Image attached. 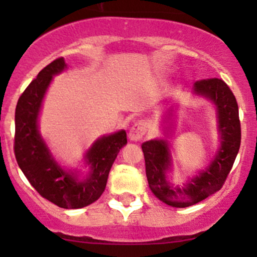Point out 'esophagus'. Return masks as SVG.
<instances>
[{
	"label": "esophagus",
	"instance_id": "34e87169",
	"mask_svg": "<svg viewBox=\"0 0 257 257\" xmlns=\"http://www.w3.org/2000/svg\"><path fill=\"white\" fill-rule=\"evenodd\" d=\"M146 132L147 129H146L145 122L140 120V122H137L131 128V131H129V139H131L132 141L141 140L144 135L146 134Z\"/></svg>",
	"mask_w": 257,
	"mask_h": 257
}]
</instances>
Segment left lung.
Returning a JSON list of instances; mask_svg holds the SVG:
<instances>
[{
	"instance_id": "8db88e82",
	"label": "left lung",
	"mask_w": 257,
	"mask_h": 257,
	"mask_svg": "<svg viewBox=\"0 0 257 257\" xmlns=\"http://www.w3.org/2000/svg\"><path fill=\"white\" fill-rule=\"evenodd\" d=\"M194 91L209 98L216 105L221 133V149L208 169L191 180L185 188L168 184L166 172L170 156L166 141L150 140L141 145L145 157L149 187L161 202L174 208H186L199 203L221 190L240 147V120L235 96L222 79L205 78L194 83Z\"/></svg>"
}]
</instances>
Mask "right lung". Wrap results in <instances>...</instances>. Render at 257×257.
I'll use <instances>...</instances> for the list:
<instances>
[{"label":"right lung","mask_w":257,"mask_h":257,"mask_svg":"<svg viewBox=\"0 0 257 257\" xmlns=\"http://www.w3.org/2000/svg\"><path fill=\"white\" fill-rule=\"evenodd\" d=\"M65 67L64 58L55 59L38 72L20 95L16 107L14 155L26 179L43 198L60 208L78 209L98 200L105 191L112 164L126 144V134L124 131L114 133L91 146L87 153L91 173L84 181H78L55 163L38 134L37 117L53 76Z\"/></svg>","instance_id":"add662e5"}]
</instances>
